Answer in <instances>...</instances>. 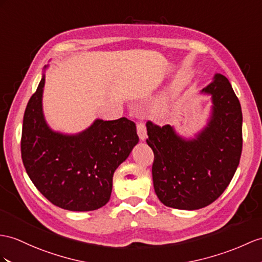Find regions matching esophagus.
Masks as SVG:
<instances>
[{"instance_id": "1", "label": "esophagus", "mask_w": 262, "mask_h": 262, "mask_svg": "<svg viewBox=\"0 0 262 262\" xmlns=\"http://www.w3.org/2000/svg\"><path fill=\"white\" fill-rule=\"evenodd\" d=\"M137 131H138V136H139L140 140H141V141H144L146 137H148L146 136V127H145L144 123L139 122L137 124Z\"/></svg>"}]
</instances>
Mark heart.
Masks as SVG:
<instances>
[{
	"label": "heart",
	"mask_w": 262,
	"mask_h": 262,
	"mask_svg": "<svg viewBox=\"0 0 262 262\" xmlns=\"http://www.w3.org/2000/svg\"><path fill=\"white\" fill-rule=\"evenodd\" d=\"M169 101H170L169 95L164 94L160 100L157 101V103L155 105V112L157 114H159V116H161V114L167 112L168 107H169Z\"/></svg>",
	"instance_id": "heart-1"
}]
</instances>
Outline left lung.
Wrapping results in <instances>:
<instances>
[{
	"instance_id": "obj_1",
	"label": "left lung",
	"mask_w": 262,
	"mask_h": 262,
	"mask_svg": "<svg viewBox=\"0 0 262 262\" xmlns=\"http://www.w3.org/2000/svg\"><path fill=\"white\" fill-rule=\"evenodd\" d=\"M201 93L211 95L212 111L195 138L184 139L169 124L146 122V143L155 153L153 187L159 200L170 208L209 206L223 193L239 165L242 112L230 82L216 73Z\"/></svg>"
}]
</instances>
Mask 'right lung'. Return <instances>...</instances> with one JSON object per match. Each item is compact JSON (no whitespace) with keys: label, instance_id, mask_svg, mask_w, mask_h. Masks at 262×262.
Returning a JSON list of instances; mask_svg holds the SVG:
<instances>
[{"label":"right lung","instance_id":"add662e5","mask_svg":"<svg viewBox=\"0 0 262 262\" xmlns=\"http://www.w3.org/2000/svg\"><path fill=\"white\" fill-rule=\"evenodd\" d=\"M44 83L43 73L24 112V168L36 189L54 206L70 211L97 210L110 200L114 171L139 142L136 123L126 118L97 119L76 135L53 131L43 114Z\"/></svg>","mask_w":262,"mask_h":262}]
</instances>
